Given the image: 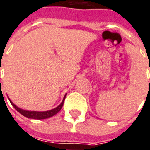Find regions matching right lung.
Masks as SVG:
<instances>
[{
	"mask_svg": "<svg viewBox=\"0 0 150 150\" xmlns=\"http://www.w3.org/2000/svg\"><path fill=\"white\" fill-rule=\"evenodd\" d=\"M66 96H64V99H63L62 102L61 103L60 105H58L57 108L52 109V110H50V111H26V110H23V109L18 108L16 106L12 103V101L10 100V103H12V105L14 107V108L20 112L21 115H23V116L27 117L28 119H48V118H50V117L54 116L56 114L60 111V110L62 109L63 106V103H64V100H65V98H66Z\"/></svg>",
	"mask_w": 150,
	"mask_h": 150,
	"instance_id": "add662e5",
	"label": "right lung"
}]
</instances>
